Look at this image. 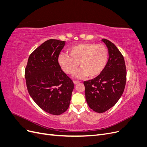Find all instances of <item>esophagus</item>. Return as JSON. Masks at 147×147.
Wrapping results in <instances>:
<instances>
[{
    "mask_svg": "<svg viewBox=\"0 0 147 147\" xmlns=\"http://www.w3.org/2000/svg\"><path fill=\"white\" fill-rule=\"evenodd\" d=\"M74 84H78V83H80V82H79V81H76V80H74Z\"/></svg>",
    "mask_w": 147,
    "mask_h": 147,
    "instance_id": "34e87169",
    "label": "esophagus"
}]
</instances>
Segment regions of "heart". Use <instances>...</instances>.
Returning <instances> with one entry per match:
<instances>
[{
  "label": "heart",
  "mask_w": 147,
  "mask_h": 147,
  "mask_svg": "<svg viewBox=\"0 0 147 147\" xmlns=\"http://www.w3.org/2000/svg\"><path fill=\"white\" fill-rule=\"evenodd\" d=\"M109 53L104 44L82 43L73 45L68 50V55L62 54L58 58L59 64L64 72L73 74L78 69L79 77L88 76L95 78L103 72L109 61Z\"/></svg>",
  "instance_id": "heart-1"
}]
</instances>
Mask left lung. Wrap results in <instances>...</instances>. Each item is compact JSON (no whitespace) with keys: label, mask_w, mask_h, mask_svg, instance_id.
<instances>
[{"label":"left lung","mask_w":147,"mask_h":147,"mask_svg":"<svg viewBox=\"0 0 147 147\" xmlns=\"http://www.w3.org/2000/svg\"><path fill=\"white\" fill-rule=\"evenodd\" d=\"M102 41L108 48L107 64L99 76L83 82L87 103L97 113L105 112L116 104L124 92L127 74L121 53L109 40L103 38Z\"/></svg>","instance_id":"left-lung-1"}]
</instances>
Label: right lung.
Segmentation results:
<instances>
[{"mask_svg":"<svg viewBox=\"0 0 147 147\" xmlns=\"http://www.w3.org/2000/svg\"><path fill=\"white\" fill-rule=\"evenodd\" d=\"M64 41L50 39L31 53L25 69L30 97L45 112L55 115L65 112L70 105L74 84L58 63Z\"/></svg>","mask_w":147,"mask_h":147,"instance_id":"add662e5","label":"right lung"}]
</instances>
